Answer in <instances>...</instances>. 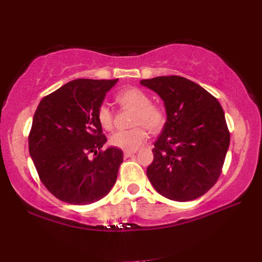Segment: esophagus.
I'll return each mask as SVG.
<instances>
[{
    "instance_id": "34e87169",
    "label": "esophagus",
    "mask_w": 262,
    "mask_h": 262,
    "mask_svg": "<svg viewBox=\"0 0 262 262\" xmlns=\"http://www.w3.org/2000/svg\"><path fill=\"white\" fill-rule=\"evenodd\" d=\"M137 151H124V157L125 159H127V157H131L136 154Z\"/></svg>"
}]
</instances>
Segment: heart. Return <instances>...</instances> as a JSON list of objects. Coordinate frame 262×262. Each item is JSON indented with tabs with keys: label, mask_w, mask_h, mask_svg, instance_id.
<instances>
[{
	"label": "heart",
	"mask_w": 262,
	"mask_h": 262,
	"mask_svg": "<svg viewBox=\"0 0 262 262\" xmlns=\"http://www.w3.org/2000/svg\"><path fill=\"white\" fill-rule=\"evenodd\" d=\"M115 100L122 107L135 111L133 125H139L131 130H120L113 133L110 138L111 144L124 151H136L145 144L148 132H157L165 122V112L157 103L150 102L148 93L139 88H127L115 96ZM97 120L102 129L112 130L114 124V115L111 108L105 103L98 107Z\"/></svg>",
	"instance_id": "heart-1"
}]
</instances>
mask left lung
<instances>
[{
  "mask_svg": "<svg viewBox=\"0 0 262 262\" xmlns=\"http://www.w3.org/2000/svg\"><path fill=\"white\" fill-rule=\"evenodd\" d=\"M140 84L160 96L166 113L147 167L150 184L177 202L204 195L218 180L229 147L223 107L205 89L181 76H159Z\"/></svg>",
  "mask_w": 262,
  "mask_h": 262,
  "instance_id": "8db88e82",
  "label": "left lung"
}]
</instances>
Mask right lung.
<instances>
[{
	"instance_id": "obj_1",
	"label": "right lung",
	"mask_w": 262,
	"mask_h": 262,
	"mask_svg": "<svg viewBox=\"0 0 262 262\" xmlns=\"http://www.w3.org/2000/svg\"><path fill=\"white\" fill-rule=\"evenodd\" d=\"M117 80L77 78L44 97L34 114L29 154L39 179L58 200L86 205L114 187L123 151L107 139L97 110ZM95 152L92 160L88 154Z\"/></svg>"
}]
</instances>
